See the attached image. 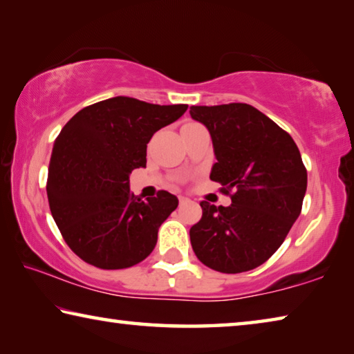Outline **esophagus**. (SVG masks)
<instances>
[{"instance_id":"1","label":"esophagus","mask_w":354,"mask_h":354,"mask_svg":"<svg viewBox=\"0 0 354 354\" xmlns=\"http://www.w3.org/2000/svg\"><path fill=\"white\" fill-rule=\"evenodd\" d=\"M187 201H189L187 196H179V203H181V205H184V203H187Z\"/></svg>"}]
</instances>
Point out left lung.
Listing matches in <instances>:
<instances>
[{
  "instance_id": "left-lung-1",
  "label": "left lung",
  "mask_w": 354,
  "mask_h": 354,
  "mask_svg": "<svg viewBox=\"0 0 354 354\" xmlns=\"http://www.w3.org/2000/svg\"><path fill=\"white\" fill-rule=\"evenodd\" d=\"M190 117L211 134L217 162L209 178L225 194L234 190L226 207L200 203L192 248L212 270H253L281 247L301 212L308 187L301 154L286 131L250 104L192 106Z\"/></svg>"
}]
</instances>
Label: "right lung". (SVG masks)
Returning <instances> with one entry per match:
<instances>
[{
  "label": "right lung",
  "mask_w": 354,
  "mask_h": 354,
  "mask_svg": "<svg viewBox=\"0 0 354 354\" xmlns=\"http://www.w3.org/2000/svg\"><path fill=\"white\" fill-rule=\"evenodd\" d=\"M187 111L113 97L84 107L53 145L46 194L68 247L104 270L142 262L158 231L178 207L167 190L142 200L129 190L131 171L147 165V143L156 131Z\"/></svg>",
  "instance_id": "right-lung-1"
}]
</instances>
